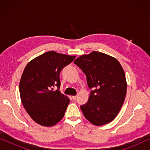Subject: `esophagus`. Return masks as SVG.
<instances>
[{
    "label": "esophagus",
    "mask_w": 150,
    "mask_h": 150,
    "mask_svg": "<svg viewBox=\"0 0 150 150\" xmlns=\"http://www.w3.org/2000/svg\"><path fill=\"white\" fill-rule=\"evenodd\" d=\"M72 98H73V100H76V98H77V96H72Z\"/></svg>",
    "instance_id": "1"
}]
</instances>
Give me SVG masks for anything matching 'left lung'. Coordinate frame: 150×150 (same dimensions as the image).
<instances>
[{"label": "left lung", "instance_id": "1", "mask_svg": "<svg viewBox=\"0 0 150 150\" xmlns=\"http://www.w3.org/2000/svg\"><path fill=\"white\" fill-rule=\"evenodd\" d=\"M87 77L91 89L87 103L81 106L85 118L96 126L108 124L120 112L126 95L124 69L115 58L93 51L74 61Z\"/></svg>", "mask_w": 150, "mask_h": 150}]
</instances>
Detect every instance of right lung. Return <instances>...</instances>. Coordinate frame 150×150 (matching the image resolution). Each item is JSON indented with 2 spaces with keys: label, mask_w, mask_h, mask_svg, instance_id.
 Masks as SVG:
<instances>
[{
  "label": "right lung",
  "mask_w": 150,
  "mask_h": 150,
  "mask_svg": "<svg viewBox=\"0 0 150 150\" xmlns=\"http://www.w3.org/2000/svg\"><path fill=\"white\" fill-rule=\"evenodd\" d=\"M75 56L49 51L26 65L20 79L22 103L30 117L44 126H52L62 120L69 99L59 91V74ZM57 86L54 91L53 88Z\"/></svg>",
  "instance_id": "obj_1"
}]
</instances>
